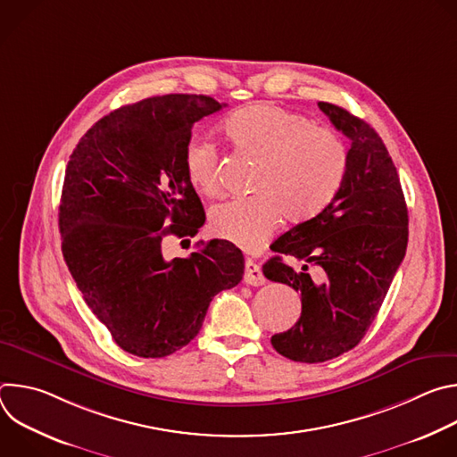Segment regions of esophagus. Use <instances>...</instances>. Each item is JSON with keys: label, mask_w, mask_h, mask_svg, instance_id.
Returning a JSON list of instances; mask_svg holds the SVG:
<instances>
[{"label": "esophagus", "mask_w": 457, "mask_h": 457, "mask_svg": "<svg viewBox=\"0 0 457 457\" xmlns=\"http://www.w3.org/2000/svg\"><path fill=\"white\" fill-rule=\"evenodd\" d=\"M244 282L249 286H262L266 284V278L262 275V270H260L258 264H254L253 260H245V271H244Z\"/></svg>", "instance_id": "1"}]
</instances>
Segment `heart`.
Masks as SVG:
<instances>
[{
  "instance_id": "b5f03b06",
  "label": "heart",
  "mask_w": 457,
  "mask_h": 457,
  "mask_svg": "<svg viewBox=\"0 0 457 457\" xmlns=\"http://www.w3.org/2000/svg\"><path fill=\"white\" fill-rule=\"evenodd\" d=\"M229 146L256 161L253 193L212 212L210 229L244 249L262 245L280 226L316 217L340 189L347 170V150L329 128L312 126L300 113L277 104H251L220 124ZM184 173L206 197H219V154L204 141L184 148Z\"/></svg>"
}]
</instances>
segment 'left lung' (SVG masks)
<instances>
[{"label": "left lung", "instance_id": "obj_1", "mask_svg": "<svg viewBox=\"0 0 457 457\" xmlns=\"http://www.w3.org/2000/svg\"><path fill=\"white\" fill-rule=\"evenodd\" d=\"M337 129L351 139L344 182L316 217L278 237V253L262 266L266 278L302 296L293 328L271 338L282 356L320 363L360 344L374 321L407 251L409 212L396 166L381 137L342 106L318 103ZM295 255L320 268L321 285L281 262Z\"/></svg>", "mask_w": 457, "mask_h": 457}]
</instances>
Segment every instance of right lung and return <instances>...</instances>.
Segmentation results:
<instances>
[{"label":"right lung","instance_id":"1","mask_svg":"<svg viewBox=\"0 0 457 457\" xmlns=\"http://www.w3.org/2000/svg\"><path fill=\"white\" fill-rule=\"evenodd\" d=\"M222 106L195 94L120 106L81 137L64 171V262L129 354L164 358L182 349L199 335L213 296L242 280V251L228 240L186 258L162 254L166 237L189 242L206 220L182 157L193 124Z\"/></svg>","mask_w":457,"mask_h":457}]
</instances>
